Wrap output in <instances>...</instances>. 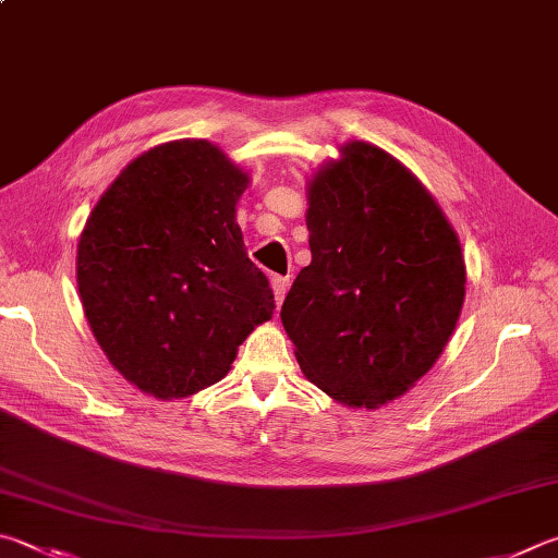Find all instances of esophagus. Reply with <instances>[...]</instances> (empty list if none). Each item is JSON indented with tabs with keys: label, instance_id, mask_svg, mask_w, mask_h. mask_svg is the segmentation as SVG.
Returning <instances> with one entry per match:
<instances>
[{
	"label": "esophagus",
	"instance_id": "esophagus-1",
	"mask_svg": "<svg viewBox=\"0 0 558 558\" xmlns=\"http://www.w3.org/2000/svg\"><path fill=\"white\" fill-rule=\"evenodd\" d=\"M270 286H272V292H276V302H278V305H282V300H286V295H288L290 280L282 278V276H272Z\"/></svg>",
	"mask_w": 558,
	"mask_h": 558
}]
</instances>
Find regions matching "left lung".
<instances>
[{
  "label": "left lung",
  "instance_id": "obj_1",
  "mask_svg": "<svg viewBox=\"0 0 558 558\" xmlns=\"http://www.w3.org/2000/svg\"><path fill=\"white\" fill-rule=\"evenodd\" d=\"M307 182L312 263L280 319L310 383L378 410L427 376L461 317L465 263L439 202L398 158L349 141Z\"/></svg>",
  "mask_w": 558,
  "mask_h": 558
}]
</instances>
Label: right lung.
Wrapping results in <instances>:
<instances>
[{
	"label": "right lung",
	"mask_w": 558,
	"mask_h": 558,
	"mask_svg": "<svg viewBox=\"0 0 558 558\" xmlns=\"http://www.w3.org/2000/svg\"><path fill=\"white\" fill-rule=\"evenodd\" d=\"M248 182L211 141H168L131 160L89 211L80 300L105 356L141 392L180 400L219 383L272 317L236 225Z\"/></svg>",
	"instance_id": "1"
}]
</instances>
